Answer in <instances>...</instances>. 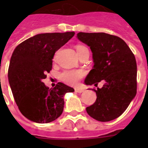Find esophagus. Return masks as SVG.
Listing matches in <instances>:
<instances>
[{
    "mask_svg": "<svg viewBox=\"0 0 148 148\" xmlns=\"http://www.w3.org/2000/svg\"><path fill=\"white\" fill-rule=\"evenodd\" d=\"M75 91L76 92H84V89H82V88H79V87H75Z\"/></svg>",
    "mask_w": 148,
    "mask_h": 148,
    "instance_id": "obj_1",
    "label": "esophagus"
}]
</instances>
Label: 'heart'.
<instances>
[{"label": "heart", "instance_id": "obj_1", "mask_svg": "<svg viewBox=\"0 0 148 148\" xmlns=\"http://www.w3.org/2000/svg\"><path fill=\"white\" fill-rule=\"evenodd\" d=\"M85 49H87L84 46H76V51L77 53H78V56H79ZM84 75V73L82 70H66V71L63 72L61 74V79L67 84L75 85Z\"/></svg>", "mask_w": 148, "mask_h": 148}]
</instances>
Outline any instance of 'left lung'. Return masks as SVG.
Here are the masks:
<instances>
[{"mask_svg": "<svg viewBox=\"0 0 148 148\" xmlns=\"http://www.w3.org/2000/svg\"><path fill=\"white\" fill-rule=\"evenodd\" d=\"M77 38L90 47L93 67L84 83L86 85L104 82L94 90L97 98L86 108L94 119L109 121L118 118L136 95L137 66L135 56L119 37L104 32H78Z\"/></svg>", "mask_w": 148, "mask_h": 148, "instance_id": "8db88e82", "label": "left lung"}]
</instances>
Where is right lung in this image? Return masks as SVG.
Returning a JSON list of instances; mask_svg holds the SVG:
<instances>
[{
  "instance_id": "right-lung-1",
  "label": "right lung",
  "mask_w": 148,
  "mask_h": 148,
  "mask_svg": "<svg viewBox=\"0 0 148 148\" xmlns=\"http://www.w3.org/2000/svg\"><path fill=\"white\" fill-rule=\"evenodd\" d=\"M74 35V32L38 34L13 52L8 79L18 109L30 121L44 124L58 119L64 110V95L74 92L61 82L50 89L42 82L52 70L55 53Z\"/></svg>"
}]
</instances>
